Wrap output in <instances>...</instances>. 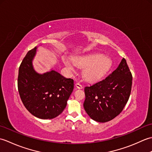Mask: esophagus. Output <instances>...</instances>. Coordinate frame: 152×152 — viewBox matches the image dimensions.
<instances>
[{"label": "esophagus", "mask_w": 152, "mask_h": 152, "mask_svg": "<svg viewBox=\"0 0 152 152\" xmlns=\"http://www.w3.org/2000/svg\"><path fill=\"white\" fill-rule=\"evenodd\" d=\"M75 86H76V88H78V89H82V88H83L82 85L80 84V83H78V82L76 83H75Z\"/></svg>", "instance_id": "esophagus-1"}]
</instances>
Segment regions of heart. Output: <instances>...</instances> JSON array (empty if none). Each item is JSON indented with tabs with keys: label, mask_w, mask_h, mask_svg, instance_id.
Segmentation results:
<instances>
[{
	"label": "heart",
	"mask_w": 152,
	"mask_h": 152,
	"mask_svg": "<svg viewBox=\"0 0 152 152\" xmlns=\"http://www.w3.org/2000/svg\"><path fill=\"white\" fill-rule=\"evenodd\" d=\"M73 62L64 59V63L68 69L74 70L76 66L84 68L83 74L88 82H95L108 72L112 62L110 57L99 53H92L76 56L73 58Z\"/></svg>",
	"instance_id": "obj_1"
}]
</instances>
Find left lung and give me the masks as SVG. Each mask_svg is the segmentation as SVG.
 <instances>
[{"label":"left lung","mask_w":152,"mask_h":152,"mask_svg":"<svg viewBox=\"0 0 152 152\" xmlns=\"http://www.w3.org/2000/svg\"><path fill=\"white\" fill-rule=\"evenodd\" d=\"M133 76L126 60L123 58L114 71L101 81L84 89L83 107L93 120L104 123L122 112L129 98Z\"/></svg>","instance_id":"1"}]
</instances>
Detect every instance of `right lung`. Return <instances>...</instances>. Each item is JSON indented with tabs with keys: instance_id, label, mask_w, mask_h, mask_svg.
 <instances>
[{
	"instance_id": "add662e5",
	"label": "right lung",
	"mask_w": 152,
	"mask_h": 152,
	"mask_svg": "<svg viewBox=\"0 0 152 152\" xmlns=\"http://www.w3.org/2000/svg\"><path fill=\"white\" fill-rule=\"evenodd\" d=\"M37 47L28 51L19 66L18 88L23 104L40 119H53L63 112L74 89V80L55 70L40 74L33 69Z\"/></svg>"
}]
</instances>
